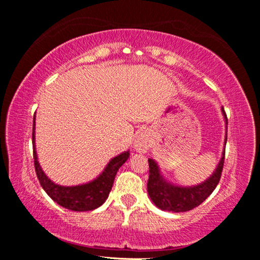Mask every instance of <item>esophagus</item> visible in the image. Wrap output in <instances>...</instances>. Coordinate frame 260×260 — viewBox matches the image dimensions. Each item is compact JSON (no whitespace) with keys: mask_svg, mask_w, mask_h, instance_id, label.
<instances>
[{"mask_svg":"<svg viewBox=\"0 0 260 260\" xmlns=\"http://www.w3.org/2000/svg\"><path fill=\"white\" fill-rule=\"evenodd\" d=\"M151 143L152 140L150 134H149L147 131H143L136 136V139L134 141V148L136 149V151L139 152H147L149 150V148L151 147Z\"/></svg>","mask_w":260,"mask_h":260,"instance_id":"obj_1","label":"esophagus"}]
</instances>
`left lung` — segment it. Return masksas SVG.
<instances>
[{
  "instance_id": "left-lung-1",
  "label": "left lung",
  "mask_w": 260,
  "mask_h": 260,
  "mask_svg": "<svg viewBox=\"0 0 260 260\" xmlns=\"http://www.w3.org/2000/svg\"><path fill=\"white\" fill-rule=\"evenodd\" d=\"M223 117L227 125V116L222 109ZM227 141V134L226 140ZM226 143V142H225ZM223 161H225V150L220 159L217 169L211 177L197 186L180 187L167 182L160 174L157 162L149 158V180L148 193L157 208L171 212H186L203 203L217 187L221 177Z\"/></svg>"
}]
</instances>
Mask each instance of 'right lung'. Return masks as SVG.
<instances>
[{"label":"right lung","instance_id":"1","mask_svg":"<svg viewBox=\"0 0 260 260\" xmlns=\"http://www.w3.org/2000/svg\"><path fill=\"white\" fill-rule=\"evenodd\" d=\"M35 116L33 119V158L35 172H37L38 179L40 181L42 188L48 193L50 199L56 202L57 204L63 206L65 209L79 211H91L98 209L102 205L105 200L108 199L110 191H111L112 184L116 178V174L119 167L128 159L129 151H125L112 158L109 164L105 167L104 171L93 181L80 184V186L65 187L59 186L52 182L43 172L40 164L38 161L37 150H35Z\"/></svg>","mask_w":260,"mask_h":260}]
</instances>
